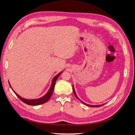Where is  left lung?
<instances>
[{
	"mask_svg": "<svg viewBox=\"0 0 135 135\" xmlns=\"http://www.w3.org/2000/svg\"><path fill=\"white\" fill-rule=\"evenodd\" d=\"M73 93H74V95H75V96H76V97L77 98V99H79V100H80L83 103H84V104H86V105H87V106H89V107H99V106H103V104H100V105H90V104H87V103H85L84 102H82L80 99H79V98L77 97V94H76V92H75V91H74V87H73Z\"/></svg>",
	"mask_w": 135,
	"mask_h": 135,
	"instance_id": "8db88e82",
	"label": "left lung"
}]
</instances>
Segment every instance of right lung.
<instances>
[{"label": "right lung", "mask_w": 135, "mask_h": 135, "mask_svg": "<svg viewBox=\"0 0 135 135\" xmlns=\"http://www.w3.org/2000/svg\"><path fill=\"white\" fill-rule=\"evenodd\" d=\"M63 72H61L59 73L57 75H56V76H55L53 79H52V84H51V87H50V88L49 89L48 91L47 92V93L45 94L44 96H43V97L39 98H38V99H26V98H24L20 96L19 95H18V94L15 92L13 89H12L11 84H10V83L9 82V86L10 87H11V88H12V90L13 91V92L15 93V94H16V95L17 96V97L21 99V100L24 103H26L27 104H29V105H31V106H36V105H39V104H42L43 103H46V102H47L49 99L50 98V97H51L52 94V93L53 92V90H54V86H55V84H56V82L57 81V78H58L59 76Z\"/></svg>", "instance_id": "obj_1"}]
</instances>
